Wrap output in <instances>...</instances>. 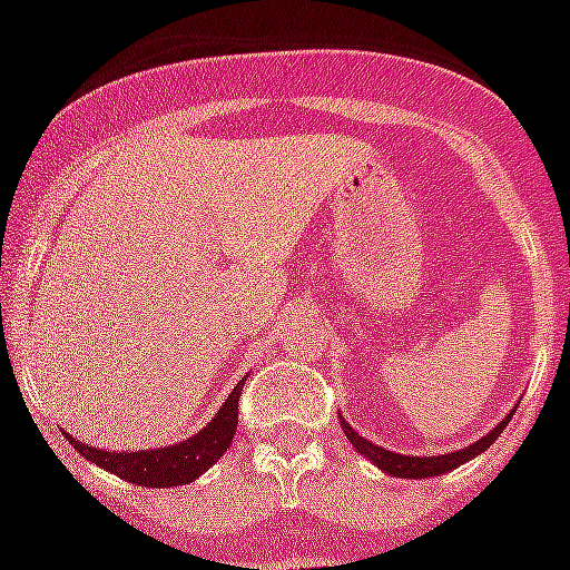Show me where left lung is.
I'll return each mask as SVG.
<instances>
[{"instance_id": "left-lung-1", "label": "left lung", "mask_w": 570, "mask_h": 570, "mask_svg": "<svg viewBox=\"0 0 570 570\" xmlns=\"http://www.w3.org/2000/svg\"><path fill=\"white\" fill-rule=\"evenodd\" d=\"M512 414H514V411H512ZM512 414L503 416V420H500V423H497L494 429L485 434V438H479L476 443H470V446H464V450L446 452V455H425V459H416V455H399V452L381 450V446H375L373 441L361 438V434H357L355 429L346 423V420H340V425H343V432H346V438L352 441V446H355L361 455H366V459L373 461V464H379V468L384 470L387 476L429 479V476H441V473H446V470L461 468L464 461H470L473 455H479V452H485L488 446H491V443L500 438V432H503L505 425H509Z\"/></svg>"}]
</instances>
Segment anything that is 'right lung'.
I'll return each instance as SVG.
<instances>
[{
    "label": "right lung",
    "mask_w": 570,
    "mask_h": 570,
    "mask_svg": "<svg viewBox=\"0 0 570 570\" xmlns=\"http://www.w3.org/2000/svg\"><path fill=\"white\" fill-rule=\"evenodd\" d=\"M248 379V375H245ZM245 379L230 390V396L224 399V405L218 407V414L204 425L195 438L163 450H141V452H106L94 450L91 443L76 441L67 434V441L73 443L76 452H82L85 459L100 464L102 470H109L115 476L136 482L145 488H171V485H186L195 482L200 473L213 468L215 461L222 459L227 446L233 443L236 434V423H239V396Z\"/></svg>",
    "instance_id": "1"
}]
</instances>
